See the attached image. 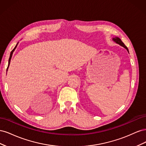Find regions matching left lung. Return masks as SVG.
Returning <instances> with one entry per match:
<instances>
[{
  "mask_svg": "<svg viewBox=\"0 0 146 146\" xmlns=\"http://www.w3.org/2000/svg\"><path fill=\"white\" fill-rule=\"evenodd\" d=\"M113 40L115 42H116L117 44H118L121 45V46H122V47H124L125 48H126L127 50L128 51V52H129V49H128V48L126 47V46L123 43V42L121 41V39L120 38H118V37H115V38H113Z\"/></svg>",
  "mask_w": 146,
  "mask_h": 146,
  "instance_id": "left-lung-1",
  "label": "left lung"
}]
</instances>
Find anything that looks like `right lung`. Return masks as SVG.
I'll use <instances>...</instances> for the list:
<instances>
[{
    "label": "right lung",
    "instance_id": "add662e5",
    "mask_svg": "<svg viewBox=\"0 0 146 146\" xmlns=\"http://www.w3.org/2000/svg\"><path fill=\"white\" fill-rule=\"evenodd\" d=\"M17 44H18V43H17ZM17 44H16V46H15V47L14 48H13V50H12V51L11 52V53H10V58H9V60H8V67H7V69H8V67H9V65H10V61H11V56H12V55H13V52H14V50H15V48H16Z\"/></svg>",
    "mask_w": 146,
    "mask_h": 146
}]
</instances>
